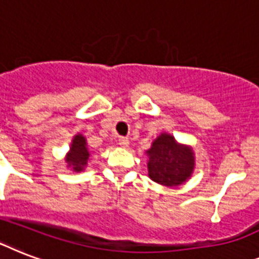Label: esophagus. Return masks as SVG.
<instances>
[{"instance_id":"obj_1","label":"esophagus","mask_w":259,"mask_h":259,"mask_svg":"<svg viewBox=\"0 0 259 259\" xmlns=\"http://www.w3.org/2000/svg\"><path fill=\"white\" fill-rule=\"evenodd\" d=\"M118 144H119V146H122V148H127V146H129V138L119 137V140H118Z\"/></svg>"}]
</instances>
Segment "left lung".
<instances>
[{"label":"left lung","mask_w":259,"mask_h":259,"mask_svg":"<svg viewBox=\"0 0 259 259\" xmlns=\"http://www.w3.org/2000/svg\"><path fill=\"white\" fill-rule=\"evenodd\" d=\"M148 176L164 187H179L191 179L195 170L192 146L180 144L169 133H161L145 152Z\"/></svg>","instance_id":"left-lung-1"}]
</instances>
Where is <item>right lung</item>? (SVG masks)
I'll return each instance as SVG.
<instances>
[{"label": "right lung", "instance_id": "add662e5", "mask_svg": "<svg viewBox=\"0 0 259 259\" xmlns=\"http://www.w3.org/2000/svg\"><path fill=\"white\" fill-rule=\"evenodd\" d=\"M67 168H71L74 172H83L86 169L90 160V150L87 146V140L83 134H75L71 141L70 150L66 154Z\"/></svg>", "mask_w": 259, "mask_h": 259}]
</instances>
